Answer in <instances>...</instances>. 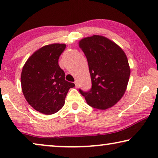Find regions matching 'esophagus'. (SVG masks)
Returning a JSON list of instances; mask_svg holds the SVG:
<instances>
[{
	"mask_svg": "<svg viewBox=\"0 0 158 158\" xmlns=\"http://www.w3.org/2000/svg\"><path fill=\"white\" fill-rule=\"evenodd\" d=\"M75 87H76V88L78 87V83H77V81L75 82Z\"/></svg>",
	"mask_w": 158,
	"mask_h": 158,
	"instance_id": "34e87169",
	"label": "esophagus"
}]
</instances>
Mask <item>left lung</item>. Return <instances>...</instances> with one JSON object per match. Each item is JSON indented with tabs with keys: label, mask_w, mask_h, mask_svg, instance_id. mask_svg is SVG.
Returning a JSON list of instances; mask_svg holds the SVG:
<instances>
[{
	"label": "left lung",
	"mask_w": 158,
	"mask_h": 158,
	"mask_svg": "<svg viewBox=\"0 0 158 158\" xmlns=\"http://www.w3.org/2000/svg\"><path fill=\"white\" fill-rule=\"evenodd\" d=\"M79 47L87 58L92 87L79 91L86 102L95 109L105 110L116 104L127 90L130 68L121 47L105 36L83 38Z\"/></svg>",
	"instance_id": "1"
}]
</instances>
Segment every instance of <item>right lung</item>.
I'll return each instance as SVG.
<instances>
[{"mask_svg":"<svg viewBox=\"0 0 158 158\" xmlns=\"http://www.w3.org/2000/svg\"><path fill=\"white\" fill-rule=\"evenodd\" d=\"M66 44H52L39 49L30 56L21 75L26 100L43 114H55L62 109L65 97L75 84L65 81L58 60Z\"/></svg>","mask_w":158,"mask_h":158,"instance_id":"right-lung-1","label":"right lung"}]
</instances>
